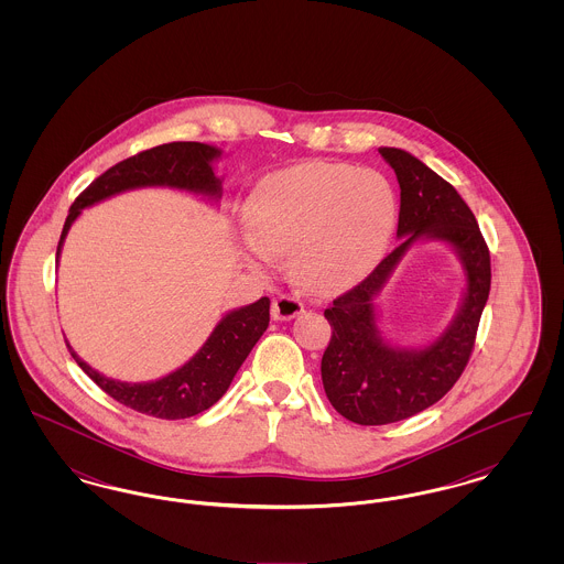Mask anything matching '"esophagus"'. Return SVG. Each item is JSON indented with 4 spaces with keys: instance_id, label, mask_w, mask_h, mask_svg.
Returning <instances> with one entry per match:
<instances>
[{
    "instance_id": "obj_1",
    "label": "esophagus",
    "mask_w": 564,
    "mask_h": 564,
    "mask_svg": "<svg viewBox=\"0 0 564 564\" xmlns=\"http://www.w3.org/2000/svg\"><path fill=\"white\" fill-rule=\"evenodd\" d=\"M304 311L302 302L295 300L292 295H279L272 302V319L274 322H290L295 315H300Z\"/></svg>"
}]
</instances>
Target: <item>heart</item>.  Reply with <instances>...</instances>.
<instances>
[{
    "label": "heart",
    "mask_w": 564,
    "mask_h": 564,
    "mask_svg": "<svg viewBox=\"0 0 564 564\" xmlns=\"http://www.w3.org/2000/svg\"><path fill=\"white\" fill-rule=\"evenodd\" d=\"M395 221V189L378 171L304 162L270 173L251 192L245 258L267 269L272 258L290 256L304 288L338 292L380 262Z\"/></svg>",
    "instance_id": "1"
}]
</instances>
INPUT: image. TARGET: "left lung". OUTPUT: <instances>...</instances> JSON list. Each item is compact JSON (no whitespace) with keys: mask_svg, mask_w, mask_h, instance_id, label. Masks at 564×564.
I'll return each mask as SVG.
<instances>
[{"mask_svg":"<svg viewBox=\"0 0 564 564\" xmlns=\"http://www.w3.org/2000/svg\"><path fill=\"white\" fill-rule=\"evenodd\" d=\"M400 184V245L357 288L325 308L332 338L322 380L329 403L357 425H389L440 402L463 375L490 292V256L467 203L425 162L400 148H378ZM419 240L448 243L466 272L454 322L423 348H400L377 327L375 297Z\"/></svg>","mask_w":564,"mask_h":564,"instance_id":"obj_1","label":"left lung"}]
</instances>
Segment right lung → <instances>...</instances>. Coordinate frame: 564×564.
Listing matches in <instances>:
<instances>
[{
	"label": "right lung",
	"instance_id": "1",
	"mask_svg": "<svg viewBox=\"0 0 564 564\" xmlns=\"http://www.w3.org/2000/svg\"><path fill=\"white\" fill-rule=\"evenodd\" d=\"M219 159L221 150L209 143L173 141L113 164L72 205L56 247V262L65 237L72 224L80 217L82 209L104 203L116 194L139 188H171L188 192L217 205L224 182L215 175V162ZM269 322L270 300L267 295L253 304L228 311L215 325L205 345L194 352V357H189L177 370L148 382H127L101 375L99 370L90 368L67 340L65 343L76 364L109 398L141 414L177 421L212 408L228 391L242 361L267 332Z\"/></svg>",
	"mask_w": 564,
	"mask_h": 564
}]
</instances>
